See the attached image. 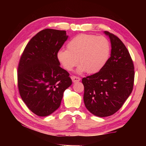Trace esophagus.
Segmentation results:
<instances>
[{"instance_id": "34e87169", "label": "esophagus", "mask_w": 146, "mask_h": 146, "mask_svg": "<svg viewBox=\"0 0 146 146\" xmlns=\"http://www.w3.org/2000/svg\"><path fill=\"white\" fill-rule=\"evenodd\" d=\"M71 80H72L73 82L75 83V82H78L79 81H80V78H79V77H77V76H71Z\"/></svg>"}]
</instances>
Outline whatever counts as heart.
Instances as JSON below:
<instances>
[{
  "mask_svg": "<svg viewBox=\"0 0 146 146\" xmlns=\"http://www.w3.org/2000/svg\"><path fill=\"white\" fill-rule=\"evenodd\" d=\"M109 41L104 36L81 34L71 39L67 49H61L57 52V58L65 70L71 71L78 63V73L86 71L93 74L98 72L109 58Z\"/></svg>",
  "mask_w": 146,
  "mask_h": 146,
  "instance_id": "b5f03b06",
  "label": "heart"
}]
</instances>
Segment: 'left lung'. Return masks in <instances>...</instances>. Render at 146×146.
<instances>
[{
	"mask_svg": "<svg viewBox=\"0 0 146 146\" xmlns=\"http://www.w3.org/2000/svg\"><path fill=\"white\" fill-rule=\"evenodd\" d=\"M104 33L110 40V57L98 72L82 79L85 107L100 117L111 115L122 107L134 82V66L127 49L113 34Z\"/></svg>",
	"mask_w": 146,
	"mask_h": 146,
	"instance_id": "8db88e82",
	"label": "left lung"
}]
</instances>
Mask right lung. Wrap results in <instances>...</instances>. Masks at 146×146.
Masks as SVG:
<instances>
[{"instance_id":"right-lung-1","label":"right lung","mask_w":146,"mask_h":146,"mask_svg":"<svg viewBox=\"0 0 146 146\" xmlns=\"http://www.w3.org/2000/svg\"><path fill=\"white\" fill-rule=\"evenodd\" d=\"M65 31L46 29L27 43L17 68L19 92L29 109L46 117L60 107L65 90L72 84L60 67L57 52L68 39Z\"/></svg>"}]
</instances>
